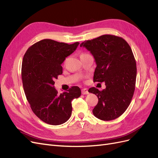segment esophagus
<instances>
[{
	"label": "esophagus",
	"mask_w": 158,
	"mask_h": 158,
	"mask_svg": "<svg viewBox=\"0 0 158 158\" xmlns=\"http://www.w3.org/2000/svg\"><path fill=\"white\" fill-rule=\"evenodd\" d=\"M82 94L83 95H85V94H88L89 92H88V89L87 88H84L82 89Z\"/></svg>",
	"instance_id": "obj_1"
}]
</instances>
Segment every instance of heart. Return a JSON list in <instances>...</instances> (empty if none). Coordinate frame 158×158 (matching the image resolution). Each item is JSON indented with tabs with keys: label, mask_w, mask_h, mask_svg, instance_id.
Returning a JSON list of instances; mask_svg holds the SVG:
<instances>
[{
	"label": "heart",
	"mask_w": 158,
	"mask_h": 158,
	"mask_svg": "<svg viewBox=\"0 0 158 158\" xmlns=\"http://www.w3.org/2000/svg\"><path fill=\"white\" fill-rule=\"evenodd\" d=\"M82 55H85V53H83V54H82Z\"/></svg>",
	"instance_id": "heart-1"
}]
</instances>
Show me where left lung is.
Returning <instances> with one entry per match:
<instances>
[{"instance_id": "1", "label": "left lung", "mask_w": 158, "mask_h": 158, "mask_svg": "<svg viewBox=\"0 0 158 158\" xmlns=\"http://www.w3.org/2000/svg\"><path fill=\"white\" fill-rule=\"evenodd\" d=\"M94 56L97 66L94 82H105L102 91L94 87L88 92L97 95L94 115L103 121L120 117L131 103L135 89L136 63L130 45L122 37L103 35L80 44Z\"/></svg>"}]
</instances>
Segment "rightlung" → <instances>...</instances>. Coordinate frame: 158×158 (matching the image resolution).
<instances>
[{"label": "right lung", "instance_id": "obj_1", "mask_svg": "<svg viewBox=\"0 0 158 158\" xmlns=\"http://www.w3.org/2000/svg\"><path fill=\"white\" fill-rule=\"evenodd\" d=\"M79 44L43 40L30 47L23 56L22 80L27 100L35 115L49 125L67 121L72 114V100L81 95L78 86L59 94L53 85L54 80L63 74L61 64Z\"/></svg>", "mask_w": 158, "mask_h": 158}]
</instances>
